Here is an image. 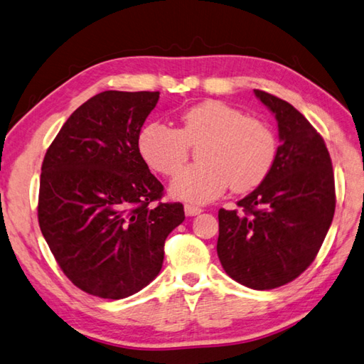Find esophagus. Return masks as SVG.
Segmentation results:
<instances>
[{
  "mask_svg": "<svg viewBox=\"0 0 364 364\" xmlns=\"http://www.w3.org/2000/svg\"><path fill=\"white\" fill-rule=\"evenodd\" d=\"M183 210H185V215H187V216H196V215H199L200 212H203V210H200L199 207L191 205V204H185Z\"/></svg>",
  "mask_w": 364,
  "mask_h": 364,
  "instance_id": "obj_1",
  "label": "esophagus"
}]
</instances>
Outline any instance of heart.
<instances>
[{
	"label": "heart",
	"mask_w": 364,
	"mask_h": 364,
	"mask_svg": "<svg viewBox=\"0 0 364 364\" xmlns=\"http://www.w3.org/2000/svg\"><path fill=\"white\" fill-rule=\"evenodd\" d=\"M181 121V129L151 123L139 135L143 160L164 176H174L188 160L190 148L200 146V164L185 168L173 181L174 198L205 204L229 185L243 193L268 177L277 157V141L264 121L216 100L185 110Z\"/></svg>",
	"instance_id": "heart-1"
}]
</instances>
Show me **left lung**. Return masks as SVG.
I'll return each mask as SVG.
<instances>
[{"instance_id":"8db88e82","label":"left lung","mask_w":364,"mask_h":364,"mask_svg":"<svg viewBox=\"0 0 364 364\" xmlns=\"http://www.w3.org/2000/svg\"><path fill=\"white\" fill-rule=\"evenodd\" d=\"M279 124L280 146L268 177L220 208L218 257L224 271L252 289L293 282L316 258L335 213V177L326 141L291 104L254 90Z\"/></svg>"}]
</instances>
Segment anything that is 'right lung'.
I'll list each match as a JSON object with an SVG mask.
<instances>
[{
	"label": "right lung",
	"instance_id": "1",
	"mask_svg": "<svg viewBox=\"0 0 364 364\" xmlns=\"http://www.w3.org/2000/svg\"><path fill=\"white\" fill-rule=\"evenodd\" d=\"M159 92L107 90L77 107L48 148L38 225L73 285L102 299L132 296L157 277L165 240L183 220L139 151Z\"/></svg>",
	"mask_w": 364,
	"mask_h": 364
}]
</instances>
